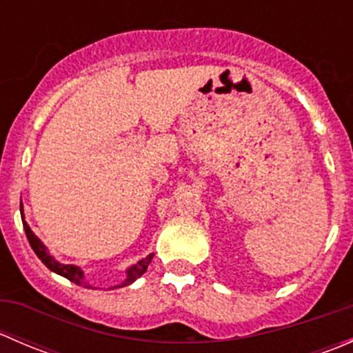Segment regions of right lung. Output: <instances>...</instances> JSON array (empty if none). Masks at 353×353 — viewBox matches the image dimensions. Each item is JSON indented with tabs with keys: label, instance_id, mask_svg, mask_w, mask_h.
<instances>
[{
	"label": "right lung",
	"instance_id": "obj_1",
	"mask_svg": "<svg viewBox=\"0 0 353 353\" xmlns=\"http://www.w3.org/2000/svg\"><path fill=\"white\" fill-rule=\"evenodd\" d=\"M20 210H22V206H20ZM23 229H25V234H27L28 243H30L32 249H34V252L39 256V259H41V261L44 263V265L48 266L49 270H51V272H54V273H58V275L65 276V279L70 280V282L77 283V285H80V283L83 282V273H81V270L78 268V266H74V265H61V263L56 261V259L52 258V256L48 252L46 245L37 239V236H35L34 232H32L30 227H28V223L25 222V220H23ZM152 258H154V254H148L147 258L141 259V261H138L137 265L131 266V268L128 270V279L124 280V282L121 283L119 287L130 285V283H133L134 280L140 279V276L143 275L145 272H147L148 265H150V261H152Z\"/></svg>",
	"mask_w": 353,
	"mask_h": 353
}]
</instances>
